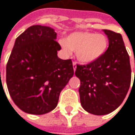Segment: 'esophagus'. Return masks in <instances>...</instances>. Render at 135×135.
I'll use <instances>...</instances> for the list:
<instances>
[{
    "mask_svg": "<svg viewBox=\"0 0 135 135\" xmlns=\"http://www.w3.org/2000/svg\"><path fill=\"white\" fill-rule=\"evenodd\" d=\"M73 67H74V70H75L76 68H77V63H76L75 61L73 62Z\"/></svg>",
    "mask_w": 135,
    "mask_h": 135,
    "instance_id": "34e87169",
    "label": "esophagus"
}]
</instances>
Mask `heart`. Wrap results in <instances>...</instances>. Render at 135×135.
I'll list each match as a JSON object with an SVG mask.
<instances>
[{
  "mask_svg": "<svg viewBox=\"0 0 135 135\" xmlns=\"http://www.w3.org/2000/svg\"><path fill=\"white\" fill-rule=\"evenodd\" d=\"M63 49L70 54L76 51L78 60L81 63H91L99 59L107 51L109 41L107 36L91 32H76L60 40Z\"/></svg>",
  "mask_w": 135,
  "mask_h": 135,
  "instance_id": "1",
  "label": "heart"
}]
</instances>
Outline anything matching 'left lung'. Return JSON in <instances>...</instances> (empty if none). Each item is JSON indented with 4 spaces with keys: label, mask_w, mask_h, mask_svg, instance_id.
Here are the masks:
<instances>
[{
    "label": "left lung",
    "mask_w": 135,
    "mask_h": 135,
    "mask_svg": "<svg viewBox=\"0 0 135 135\" xmlns=\"http://www.w3.org/2000/svg\"><path fill=\"white\" fill-rule=\"evenodd\" d=\"M109 47L98 60L77 65L75 75L80 79L82 107L95 115L107 114L123 102L131 81L130 57L120 33L104 30Z\"/></svg>",
    "instance_id": "1"
}]
</instances>
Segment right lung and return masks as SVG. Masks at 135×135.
<instances>
[{"instance_id":"obj_1","label":"right lung","mask_w":135,"mask_h":135,"mask_svg":"<svg viewBox=\"0 0 135 135\" xmlns=\"http://www.w3.org/2000/svg\"><path fill=\"white\" fill-rule=\"evenodd\" d=\"M48 26L33 25L17 39L6 65L13 101L25 113L44 114L57 107L62 89L74 75L71 59L57 57L61 48Z\"/></svg>"}]
</instances>
